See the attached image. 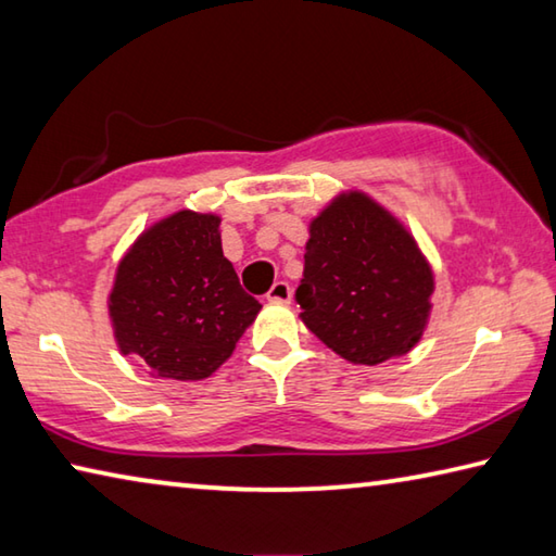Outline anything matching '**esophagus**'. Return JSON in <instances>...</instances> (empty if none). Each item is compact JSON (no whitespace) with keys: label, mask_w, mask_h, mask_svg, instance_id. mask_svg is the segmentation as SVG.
I'll list each match as a JSON object with an SVG mask.
<instances>
[{"label":"esophagus","mask_w":556,"mask_h":556,"mask_svg":"<svg viewBox=\"0 0 556 556\" xmlns=\"http://www.w3.org/2000/svg\"><path fill=\"white\" fill-rule=\"evenodd\" d=\"M267 299L277 301V304H287V301L291 299V289L287 281H275V285H271L267 291Z\"/></svg>","instance_id":"34e87169"}]
</instances>
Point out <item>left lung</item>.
<instances>
[{"label": "left lung", "instance_id": "obj_1", "mask_svg": "<svg viewBox=\"0 0 556 556\" xmlns=\"http://www.w3.org/2000/svg\"><path fill=\"white\" fill-rule=\"evenodd\" d=\"M434 275L407 228L361 191L341 193L308 225L301 321L355 365L409 353L425 333Z\"/></svg>", "mask_w": 556, "mask_h": 556}]
</instances>
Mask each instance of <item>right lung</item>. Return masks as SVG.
<instances>
[{"label": "right lung", "instance_id": "right-lung-1", "mask_svg": "<svg viewBox=\"0 0 556 556\" xmlns=\"http://www.w3.org/2000/svg\"><path fill=\"white\" fill-rule=\"evenodd\" d=\"M122 355L149 375L203 380L228 361L257 312L223 257L220 218L178 211L139 235L108 299Z\"/></svg>", "mask_w": 556, "mask_h": 556}]
</instances>
